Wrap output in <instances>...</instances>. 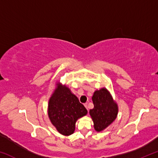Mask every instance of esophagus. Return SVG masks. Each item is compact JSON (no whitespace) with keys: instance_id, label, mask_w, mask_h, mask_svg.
<instances>
[{"instance_id":"1","label":"esophagus","mask_w":158,"mask_h":158,"mask_svg":"<svg viewBox=\"0 0 158 158\" xmlns=\"http://www.w3.org/2000/svg\"><path fill=\"white\" fill-rule=\"evenodd\" d=\"M84 106H85V107L86 108L87 110H89V107H88V103H85V104H84Z\"/></svg>"}]
</instances>
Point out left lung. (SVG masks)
Masks as SVG:
<instances>
[{"instance_id": "8db88e82", "label": "left lung", "mask_w": 158, "mask_h": 158, "mask_svg": "<svg viewBox=\"0 0 158 158\" xmlns=\"http://www.w3.org/2000/svg\"><path fill=\"white\" fill-rule=\"evenodd\" d=\"M92 100L94 108L90 110V115L94 122L95 130L100 132L116 119L118 106L106 89L96 90Z\"/></svg>"}]
</instances>
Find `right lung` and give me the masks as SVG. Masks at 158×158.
<instances>
[{
  "label": "right lung",
  "instance_id": "add662e5",
  "mask_svg": "<svg viewBox=\"0 0 158 158\" xmlns=\"http://www.w3.org/2000/svg\"><path fill=\"white\" fill-rule=\"evenodd\" d=\"M87 113L85 106L68 88L58 84L49 102L48 115L58 132L63 135H72L75 130L77 120Z\"/></svg>",
  "mask_w": 158,
  "mask_h": 158
}]
</instances>
